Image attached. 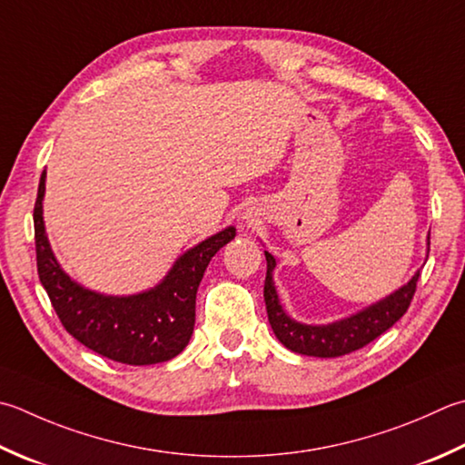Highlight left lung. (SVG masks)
Returning a JSON list of instances; mask_svg holds the SVG:
<instances>
[{
  "label": "left lung",
  "instance_id": "8db88e82",
  "mask_svg": "<svg viewBox=\"0 0 465 465\" xmlns=\"http://www.w3.org/2000/svg\"><path fill=\"white\" fill-rule=\"evenodd\" d=\"M266 262L268 272L266 282H263V300H266V311L272 331H274L278 341L284 344L286 349L298 354H308V357L322 359L342 357V354L359 351L375 341L377 336L389 331L391 326L407 312V308L411 304L417 290V280H420V272H417V274L409 280L403 288H399L395 294H391L385 300H381V302L365 308L362 312L332 324L311 326L292 321V318L282 311L274 288V280H272V270L276 268V260L268 252Z\"/></svg>",
  "mask_w": 465,
  "mask_h": 465
}]
</instances>
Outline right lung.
Instances as JSON below:
<instances>
[{
    "instance_id": "right-lung-1",
    "label": "right lung",
    "mask_w": 465,
    "mask_h": 465,
    "mask_svg": "<svg viewBox=\"0 0 465 465\" xmlns=\"http://www.w3.org/2000/svg\"><path fill=\"white\" fill-rule=\"evenodd\" d=\"M44 189L45 171L34 205L35 262L42 286L64 329L90 351L124 365H154L177 357L193 334L199 282L209 260L235 238L233 227L185 252L165 280L149 292L103 296L72 282L54 258L44 232Z\"/></svg>"
}]
</instances>
